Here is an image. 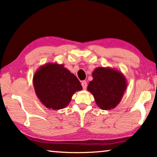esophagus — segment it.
I'll list each match as a JSON object with an SVG mask.
<instances>
[{"instance_id":"34e87169","label":"esophagus","mask_w":157,"mask_h":157,"mask_svg":"<svg viewBox=\"0 0 157 157\" xmlns=\"http://www.w3.org/2000/svg\"><path fill=\"white\" fill-rule=\"evenodd\" d=\"M81 86H82L83 89H86V87H87V83H86V81H83L82 82H81Z\"/></svg>"}]
</instances>
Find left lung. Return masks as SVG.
I'll list each match as a JSON object with an SVG mask.
<instances>
[{"label":"left lung","mask_w":157,"mask_h":157,"mask_svg":"<svg viewBox=\"0 0 157 157\" xmlns=\"http://www.w3.org/2000/svg\"><path fill=\"white\" fill-rule=\"evenodd\" d=\"M92 77L87 90L92 94L97 106L104 110L117 107L127 89L125 76L116 69L98 67L93 71Z\"/></svg>","instance_id":"left-lung-1"}]
</instances>
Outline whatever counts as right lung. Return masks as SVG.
<instances>
[{"instance_id": "1", "label": "right lung", "mask_w": 157, "mask_h": 157, "mask_svg": "<svg viewBox=\"0 0 157 157\" xmlns=\"http://www.w3.org/2000/svg\"><path fill=\"white\" fill-rule=\"evenodd\" d=\"M35 93L47 108L63 109L76 91L82 90L80 81L63 64L48 63L37 69L33 77Z\"/></svg>"}]
</instances>
